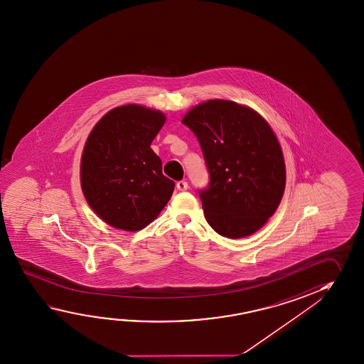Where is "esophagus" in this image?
Listing matches in <instances>:
<instances>
[{
	"label": "esophagus",
	"mask_w": 364,
	"mask_h": 364,
	"mask_svg": "<svg viewBox=\"0 0 364 364\" xmlns=\"http://www.w3.org/2000/svg\"><path fill=\"white\" fill-rule=\"evenodd\" d=\"M176 188H178V191H185L189 188V185H188V183L184 181V180H180V181L176 183Z\"/></svg>",
	"instance_id": "34e87169"
}]
</instances>
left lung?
I'll return each mask as SVG.
<instances>
[{
  "instance_id": "8db88e82",
  "label": "left lung",
  "mask_w": 364,
  "mask_h": 364,
  "mask_svg": "<svg viewBox=\"0 0 364 364\" xmlns=\"http://www.w3.org/2000/svg\"><path fill=\"white\" fill-rule=\"evenodd\" d=\"M202 149L209 184L199 189L209 226L228 239L257 232L274 215L286 186L279 142L250 107L209 100L183 119Z\"/></svg>"
}]
</instances>
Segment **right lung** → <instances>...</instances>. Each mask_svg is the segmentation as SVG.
<instances>
[{
	"label": "right lung",
	"mask_w": 364,
	"mask_h": 364,
	"mask_svg": "<svg viewBox=\"0 0 364 364\" xmlns=\"http://www.w3.org/2000/svg\"><path fill=\"white\" fill-rule=\"evenodd\" d=\"M165 115L139 105L115 107L90 133L81 160V186L96 215L110 226L139 231L173 196L151 142Z\"/></svg>",
	"instance_id": "1"
}]
</instances>
